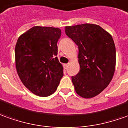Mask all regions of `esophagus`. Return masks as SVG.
Instances as JSON below:
<instances>
[{"instance_id": "1", "label": "esophagus", "mask_w": 128, "mask_h": 128, "mask_svg": "<svg viewBox=\"0 0 128 128\" xmlns=\"http://www.w3.org/2000/svg\"><path fill=\"white\" fill-rule=\"evenodd\" d=\"M68 64H64V68H66H66H68Z\"/></svg>"}]
</instances>
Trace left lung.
<instances>
[{
	"instance_id": "left-lung-1",
	"label": "left lung",
	"mask_w": 128,
	"mask_h": 128,
	"mask_svg": "<svg viewBox=\"0 0 128 128\" xmlns=\"http://www.w3.org/2000/svg\"><path fill=\"white\" fill-rule=\"evenodd\" d=\"M65 33L78 46L80 71L71 77L76 92L82 98H92L108 86L114 75L116 47L112 35L93 24L66 26Z\"/></svg>"
}]
</instances>
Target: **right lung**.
<instances>
[{"mask_svg": "<svg viewBox=\"0 0 128 128\" xmlns=\"http://www.w3.org/2000/svg\"><path fill=\"white\" fill-rule=\"evenodd\" d=\"M61 29L36 26L21 35L15 46L17 74L24 86L40 97L53 94L64 75L57 57Z\"/></svg>", "mask_w": 128, "mask_h": 128, "instance_id": "obj_1", "label": "right lung"}]
</instances>
